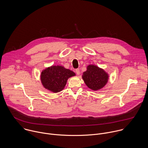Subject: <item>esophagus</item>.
Here are the masks:
<instances>
[{
	"label": "esophagus",
	"mask_w": 148,
	"mask_h": 148,
	"mask_svg": "<svg viewBox=\"0 0 148 148\" xmlns=\"http://www.w3.org/2000/svg\"><path fill=\"white\" fill-rule=\"evenodd\" d=\"M75 71H76V74L77 75H80V70H79V68H77V69H76V70H75Z\"/></svg>",
	"instance_id": "obj_1"
}]
</instances>
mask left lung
Segmentation results:
<instances>
[{
    "mask_svg": "<svg viewBox=\"0 0 148 148\" xmlns=\"http://www.w3.org/2000/svg\"><path fill=\"white\" fill-rule=\"evenodd\" d=\"M82 78L86 85L93 90H98L106 85L109 79L107 72L95 65H89L84 72Z\"/></svg>",
    "mask_w": 148,
    "mask_h": 148,
    "instance_id": "1",
    "label": "left lung"
}]
</instances>
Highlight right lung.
Masks as SVG:
<instances>
[{
  "label": "right lung",
  "instance_id": "obj_1",
  "mask_svg": "<svg viewBox=\"0 0 148 148\" xmlns=\"http://www.w3.org/2000/svg\"><path fill=\"white\" fill-rule=\"evenodd\" d=\"M76 76L73 71L62 65H52L42 70L40 80L44 88L48 90L58 93L62 91L69 78Z\"/></svg>",
  "mask_w": 148,
  "mask_h": 148
}]
</instances>
